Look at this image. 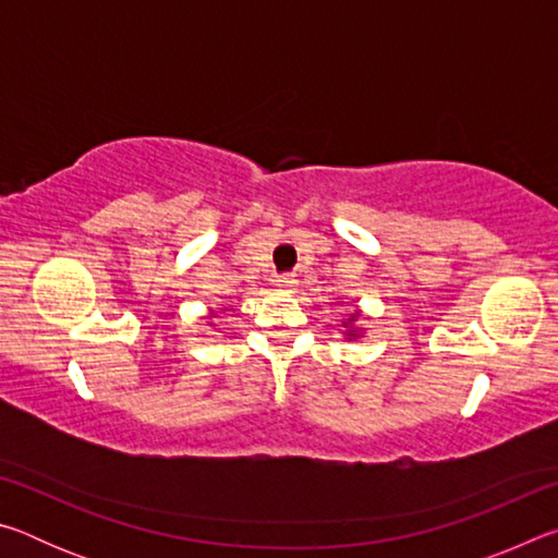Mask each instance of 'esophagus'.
Wrapping results in <instances>:
<instances>
[{
  "label": "esophagus",
  "mask_w": 558,
  "mask_h": 558,
  "mask_svg": "<svg viewBox=\"0 0 558 558\" xmlns=\"http://www.w3.org/2000/svg\"><path fill=\"white\" fill-rule=\"evenodd\" d=\"M276 286H278L280 290H288V292H292V290L298 288V280H295V276H290V272H286V276H278Z\"/></svg>",
  "instance_id": "esophagus-1"
}]
</instances>
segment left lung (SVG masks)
Instances as JSON below:
<instances>
[{"label":"left lung","mask_w":558,"mask_h":558,"mask_svg":"<svg viewBox=\"0 0 558 558\" xmlns=\"http://www.w3.org/2000/svg\"><path fill=\"white\" fill-rule=\"evenodd\" d=\"M356 315H359V313H354V315H349V319H347V323H344V327H347V332H344V335H347L349 339H352V337H356V327H354V323H356Z\"/></svg>","instance_id":"left-lung-1"}]
</instances>
